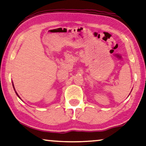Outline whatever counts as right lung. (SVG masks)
I'll list each match as a JSON object with an SVG mask.
<instances>
[{"mask_svg":"<svg viewBox=\"0 0 146 146\" xmlns=\"http://www.w3.org/2000/svg\"><path fill=\"white\" fill-rule=\"evenodd\" d=\"M13 86H14V85H13ZM16 93H17V92H16ZM17 95L18 96V94H17ZM18 97H19V96H18Z\"/></svg>","mask_w":146,"mask_h":146,"instance_id":"add662e5","label":"right lung"}]
</instances>
